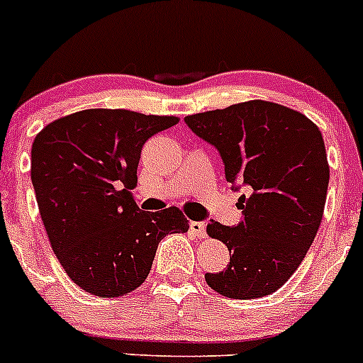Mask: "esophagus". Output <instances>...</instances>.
Here are the masks:
<instances>
[{"mask_svg": "<svg viewBox=\"0 0 363 363\" xmlns=\"http://www.w3.org/2000/svg\"><path fill=\"white\" fill-rule=\"evenodd\" d=\"M189 230H191L196 238H206V223H203V221H191V223H189Z\"/></svg>", "mask_w": 363, "mask_h": 363, "instance_id": "esophagus-1", "label": "esophagus"}]
</instances>
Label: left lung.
<instances>
[{
  "label": "left lung",
  "mask_w": 363,
  "mask_h": 363,
  "mask_svg": "<svg viewBox=\"0 0 363 363\" xmlns=\"http://www.w3.org/2000/svg\"><path fill=\"white\" fill-rule=\"evenodd\" d=\"M220 150L228 182H242L238 227L213 221L209 238L225 242L230 262L206 273L207 286L234 300L279 291L307 255L321 225L330 167L318 125L269 101H246L184 118Z\"/></svg>",
  "instance_id": "left-lung-1"
}]
</instances>
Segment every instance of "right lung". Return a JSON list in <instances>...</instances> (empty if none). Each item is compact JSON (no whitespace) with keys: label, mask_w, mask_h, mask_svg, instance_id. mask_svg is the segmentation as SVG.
Listing matches in <instances>:
<instances>
[{"label":"right lung","mask_w":363,"mask_h":363,"mask_svg":"<svg viewBox=\"0 0 363 363\" xmlns=\"http://www.w3.org/2000/svg\"><path fill=\"white\" fill-rule=\"evenodd\" d=\"M177 122L94 108L56 118L35 136L31 182L42 223L69 279L86 293H133L149 277L161 239L188 232L179 207L147 213L133 196L143 143Z\"/></svg>","instance_id":"right-lung-1"}]
</instances>
